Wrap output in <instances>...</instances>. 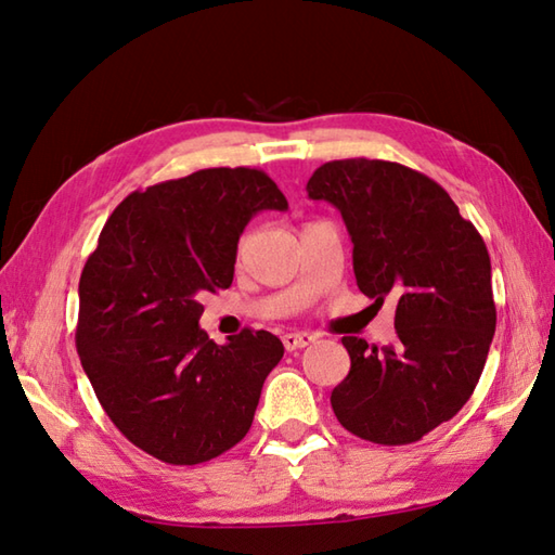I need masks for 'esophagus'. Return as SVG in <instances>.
<instances>
[{
  "mask_svg": "<svg viewBox=\"0 0 555 555\" xmlns=\"http://www.w3.org/2000/svg\"><path fill=\"white\" fill-rule=\"evenodd\" d=\"M314 339H318V336L314 334H310V332H288V334H284V346H286V351H298V349H306V346H310Z\"/></svg>",
  "mask_w": 555,
  "mask_h": 555,
  "instance_id": "1",
  "label": "esophagus"
}]
</instances>
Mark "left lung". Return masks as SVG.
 <instances>
[{
  "mask_svg": "<svg viewBox=\"0 0 555 555\" xmlns=\"http://www.w3.org/2000/svg\"><path fill=\"white\" fill-rule=\"evenodd\" d=\"M306 190L341 211L358 288L379 306L397 300L395 344L341 339L351 371L334 387V414L363 440L416 442L457 414L483 373L495 332L483 237L436 180L399 163H324Z\"/></svg>",
  "mask_w": 555,
  "mask_h": 555,
  "instance_id": "obj_1",
  "label": "left lung"
}]
</instances>
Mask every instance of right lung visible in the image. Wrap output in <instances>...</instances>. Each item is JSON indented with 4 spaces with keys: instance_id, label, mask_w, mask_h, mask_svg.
Wrapping results in <instances>:
<instances>
[{
    "instance_id": "obj_1",
    "label": "right lung",
    "mask_w": 555,
    "mask_h": 555,
    "mask_svg": "<svg viewBox=\"0 0 555 555\" xmlns=\"http://www.w3.org/2000/svg\"><path fill=\"white\" fill-rule=\"evenodd\" d=\"M286 211L257 168H206L132 192L103 225L79 281L76 351L122 436L168 464H202L245 438L284 356L271 332L214 344L202 293L233 284L255 214Z\"/></svg>"
}]
</instances>
